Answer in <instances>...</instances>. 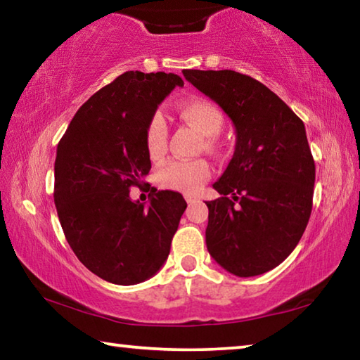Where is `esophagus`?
<instances>
[{
	"instance_id": "34e87169",
	"label": "esophagus",
	"mask_w": 360,
	"mask_h": 360,
	"mask_svg": "<svg viewBox=\"0 0 360 360\" xmlns=\"http://www.w3.org/2000/svg\"><path fill=\"white\" fill-rule=\"evenodd\" d=\"M197 197H193V195H186V202L188 203V205H193L195 202H197Z\"/></svg>"
}]
</instances>
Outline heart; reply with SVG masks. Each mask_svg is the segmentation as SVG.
Here are the masks:
<instances>
[{
    "label": "heart",
    "instance_id": "1",
    "mask_svg": "<svg viewBox=\"0 0 360 360\" xmlns=\"http://www.w3.org/2000/svg\"><path fill=\"white\" fill-rule=\"evenodd\" d=\"M181 117L205 136V149L216 152L221 148L219 133L224 127V114L214 103L205 98L187 100L179 108ZM146 148L149 155L157 158L163 155L168 141V125L162 112H155L146 127ZM211 176L208 162L192 160L168 162L157 172V184L169 191L195 192Z\"/></svg>",
    "mask_w": 360,
    "mask_h": 360
}]
</instances>
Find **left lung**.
Wrapping results in <instances>:
<instances>
[{
    "label": "left lung",
    "mask_w": 360,
    "mask_h": 360,
    "mask_svg": "<svg viewBox=\"0 0 360 360\" xmlns=\"http://www.w3.org/2000/svg\"><path fill=\"white\" fill-rule=\"evenodd\" d=\"M235 125L236 146L206 202V248L240 278L278 266L294 251L311 216L316 167L302 119L264 84L241 72L184 70Z\"/></svg>",
    "instance_id": "8db88e82"
}]
</instances>
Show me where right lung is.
Wrapping results in <instances>:
<instances>
[{
    "instance_id": "right-lung-1",
    "label": "right lung",
    "mask_w": 360,
    "mask_h": 360,
    "mask_svg": "<svg viewBox=\"0 0 360 360\" xmlns=\"http://www.w3.org/2000/svg\"><path fill=\"white\" fill-rule=\"evenodd\" d=\"M176 85L184 81L173 72L127 71L77 109L58 143L53 200L65 238L84 266L112 284L160 270L187 208L172 191L150 188L149 206L130 198L150 169L146 127Z\"/></svg>"
}]
</instances>
